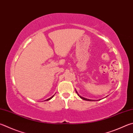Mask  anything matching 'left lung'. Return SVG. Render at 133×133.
Masks as SVG:
<instances>
[{"label": "left lung", "instance_id": "obj_1", "mask_svg": "<svg viewBox=\"0 0 133 133\" xmlns=\"http://www.w3.org/2000/svg\"><path fill=\"white\" fill-rule=\"evenodd\" d=\"M76 93L77 94V95H78V96L79 98H81L82 99H83V100H85V101H96L95 100H92V99H87V98H84V97H83V96H81V95H79V94L78 93V92L77 91V90H76Z\"/></svg>", "mask_w": 133, "mask_h": 133}]
</instances>
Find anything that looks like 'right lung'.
Wrapping results in <instances>:
<instances>
[{
	"mask_svg": "<svg viewBox=\"0 0 133 133\" xmlns=\"http://www.w3.org/2000/svg\"><path fill=\"white\" fill-rule=\"evenodd\" d=\"M54 95H53L52 96H51V97L49 98H48V99H46V100H45V101H49V100H50V99H52L53 97H54Z\"/></svg>",
	"mask_w": 133,
	"mask_h": 133,
	"instance_id": "add662e5",
	"label": "right lung"
}]
</instances>
